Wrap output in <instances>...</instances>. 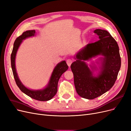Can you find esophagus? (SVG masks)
<instances>
[{"instance_id": "obj_1", "label": "esophagus", "mask_w": 131, "mask_h": 131, "mask_svg": "<svg viewBox=\"0 0 131 131\" xmlns=\"http://www.w3.org/2000/svg\"><path fill=\"white\" fill-rule=\"evenodd\" d=\"M72 62H73V60H71V59H67V60H66V63H67V65L69 66V67L71 66V65L72 64Z\"/></svg>"}]
</instances>
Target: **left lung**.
I'll list each match as a JSON object with an SVG mask.
<instances>
[{"label": "left lung", "instance_id": "left-lung-1", "mask_svg": "<svg viewBox=\"0 0 131 131\" xmlns=\"http://www.w3.org/2000/svg\"><path fill=\"white\" fill-rule=\"evenodd\" d=\"M94 32L99 40L87 44L74 56L76 60L71 64L74 83L78 94L81 97L93 100L103 95L114 85L121 66L118 45L110 34L105 30L96 29ZM98 55H102L96 63L90 68L86 63ZM99 70L97 75L93 74Z\"/></svg>", "mask_w": 131, "mask_h": 131}]
</instances>
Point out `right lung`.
Returning <instances> with one entry per match:
<instances>
[{
    "instance_id": "1",
    "label": "right lung",
    "mask_w": 131,
    "mask_h": 131,
    "mask_svg": "<svg viewBox=\"0 0 131 131\" xmlns=\"http://www.w3.org/2000/svg\"><path fill=\"white\" fill-rule=\"evenodd\" d=\"M35 35V30H27L17 38L14 42L13 48L10 56L11 66L13 73L14 78L17 86L21 90V92L29 96L30 97L40 101H47L52 99L57 92L58 83L61 75L69 68L65 60L61 61L57 65L50 77L47 86L44 88L39 90H32L25 87L21 82L17 74L15 67L16 54L20 44L23 40L27 38L34 36Z\"/></svg>"
}]
</instances>
